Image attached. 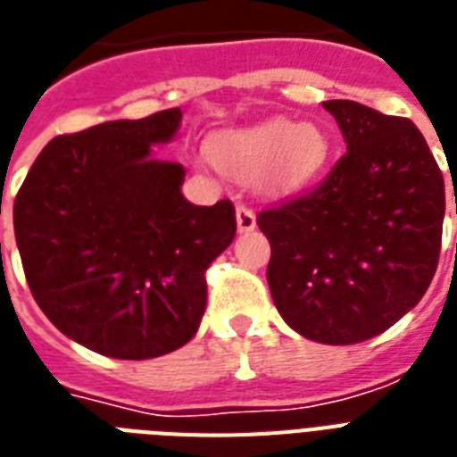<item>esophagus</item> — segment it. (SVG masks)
Instances as JSON below:
<instances>
[{"label":"esophagus","mask_w":457,"mask_h":457,"mask_svg":"<svg viewBox=\"0 0 457 457\" xmlns=\"http://www.w3.org/2000/svg\"><path fill=\"white\" fill-rule=\"evenodd\" d=\"M236 221H238V231L240 233H250L254 231V226H257V219H254V212L245 205H238L236 210Z\"/></svg>","instance_id":"34e87169"}]
</instances>
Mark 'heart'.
Masks as SVG:
<instances>
[{"label":"heart","mask_w":457,"mask_h":457,"mask_svg":"<svg viewBox=\"0 0 457 457\" xmlns=\"http://www.w3.org/2000/svg\"><path fill=\"white\" fill-rule=\"evenodd\" d=\"M210 155L228 177L259 184L271 195H292L319 177L330 158V138L313 122L273 118L245 129L221 131Z\"/></svg>","instance_id":"obj_1"}]
</instances>
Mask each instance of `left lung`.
Returning <instances> with one entry per match:
<instances>
[{
    "label": "left lung",
    "mask_w": 457,
    "mask_h": 457,
    "mask_svg": "<svg viewBox=\"0 0 457 457\" xmlns=\"http://www.w3.org/2000/svg\"><path fill=\"white\" fill-rule=\"evenodd\" d=\"M346 153L312 193L259 212L266 280L287 326L320 345L375 337L418 304L436 271L444 174L408 118L323 104Z\"/></svg>",
    "instance_id": "left-lung-1"
}]
</instances>
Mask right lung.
Here are the masks:
<instances>
[{
    "label": "right lung",
    "instance_id": "obj_1",
    "mask_svg": "<svg viewBox=\"0 0 457 457\" xmlns=\"http://www.w3.org/2000/svg\"><path fill=\"white\" fill-rule=\"evenodd\" d=\"M181 108L115 120L44 145L13 203L32 297L65 337L111 359L184 346L207 304V266L236 238L231 200L184 198L186 170L151 155Z\"/></svg>",
    "mask_w": 457,
    "mask_h": 457
}]
</instances>
